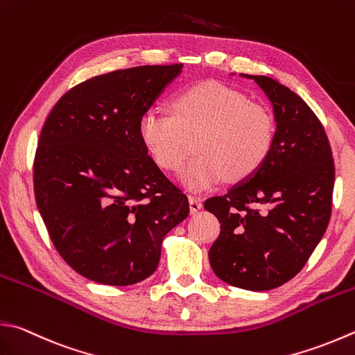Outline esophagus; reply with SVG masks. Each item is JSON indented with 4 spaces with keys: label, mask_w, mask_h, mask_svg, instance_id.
<instances>
[{
    "label": "esophagus",
    "mask_w": 355,
    "mask_h": 355,
    "mask_svg": "<svg viewBox=\"0 0 355 355\" xmlns=\"http://www.w3.org/2000/svg\"><path fill=\"white\" fill-rule=\"evenodd\" d=\"M189 204H190V213L195 215L200 209H202V199L198 196H189Z\"/></svg>",
    "instance_id": "1"
}]
</instances>
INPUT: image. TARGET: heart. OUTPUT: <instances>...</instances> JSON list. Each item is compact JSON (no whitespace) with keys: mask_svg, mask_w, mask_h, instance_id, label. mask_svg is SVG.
Instances as JSON below:
<instances>
[{"mask_svg":"<svg viewBox=\"0 0 355 355\" xmlns=\"http://www.w3.org/2000/svg\"><path fill=\"white\" fill-rule=\"evenodd\" d=\"M171 111H146L139 135L156 164L168 171L182 168L198 137L199 156L180 175L187 189L209 190L224 178L241 182L255 175L270 155L273 117L235 88L216 82L191 86L175 97Z\"/></svg>","mask_w":355,"mask_h":355,"instance_id":"obj_1","label":"heart"}]
</instances>
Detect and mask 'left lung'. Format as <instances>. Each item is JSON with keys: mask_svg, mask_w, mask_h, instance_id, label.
I'll return each instance as SVG.
<instances>
[{"mask_svg": "<svg viewBox=\"0 0 355 355\" xmlns=\"http://www.w3.org/2000/svg\"><path fill=\"white\" fill-rule=\"evenodd\" d=\"M241 76L270 100L275 139L255 175L205 200L220 223L209 259L227 284L270 291L295 277L323 238L336 168L323 125L302 97L270 77Z\"/></svg>", "mask_w": 355, "mask_h": 355, "instance_id": "8db88e82", "label": "left lung"}]
</instances>
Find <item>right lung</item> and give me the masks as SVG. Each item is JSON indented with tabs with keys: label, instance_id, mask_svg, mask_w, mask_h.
I'll return each instance as SVG.
<instances>
[{
	"label": "right lung",
	"instance_id": "add662e5",
	"mask_svg": "<svg viewBox=\"0 0 355 355\" xmlns=\"http://www.w3.org/2000/svg\"><path fill=\"white\" fill-rule=\"evenodd\" d=\"M182 64L137 66L73 86L49 112L33 160L37 207L80 275L130 286L157 269L166 233L189 216L139 135L140 119Z\"/></svg>",
	"mask_w": 355,
	"mask_h": 355
}]
</instances>
